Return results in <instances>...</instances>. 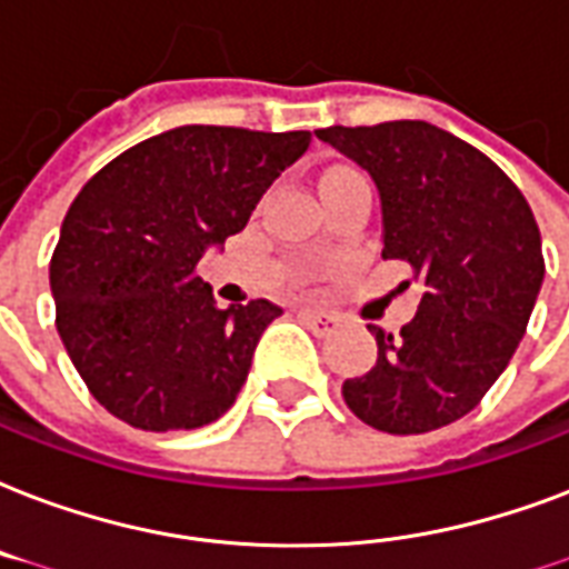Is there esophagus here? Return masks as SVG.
Wrapping results in <instances>:
<instances>
[{"instance_id":"1","label":"esophagus","mask_w":569,"mask_h":569,"mask_svg":"<svg viewBox=\"0 0 569 569\" xmlns=\"http://www.w3.org/2000/svg\"><path fill=\"white\" fill-rule=\"evenodd\" d=\"M299 317L306 320L308 329H311L315 335H329L335 332V326H338V320H335L332 315H323V311H315V308H302Z\"/></svg>"}]
</instances>
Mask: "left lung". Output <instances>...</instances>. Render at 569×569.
<instances>
[{"instance_id": "8db88e82", "label": "left lung", "mask_w": 569, "mask_h": 569, "mask_svg": "<svg viewBox=\"0 0 569 569\" xmlns=\"http://www.w3.org/2000/svg\"><path fill=\"white\" fill-rule=\"evenodd\" d=\"M371 174L382 213V258L412 263L416 317L377 335V362L341 395L382 433H427L463 418L508 368L543 284L535 213L513 180L463 139L427 121L326 127Z\"/></svg>"}]
</instances>
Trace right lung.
Wrapping results in <instances>:
<instances>
[{
	"label": "right lung",
	"mask_w": 569,
	"mask_h": 569,
	"mask_svg": "<svg viewBox=\"0 0 569 569\" xmlns=\"http://www.w3.org/2000/svg\"><path fill=\"white\" fill-rule=\"evenodd\" d=\"M308 144L306 130L174 127L116 157L73 198L50 263L56 326L112 416L166 433L231 409L281 308H219L196 267L243 231Z\"/></svg>",
	"instance_id": "obj_1"
}]
</instances>
